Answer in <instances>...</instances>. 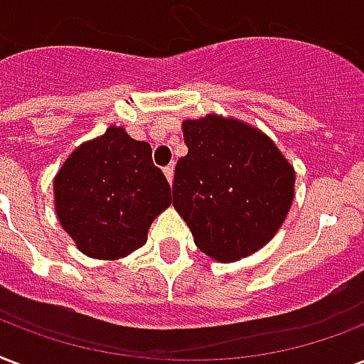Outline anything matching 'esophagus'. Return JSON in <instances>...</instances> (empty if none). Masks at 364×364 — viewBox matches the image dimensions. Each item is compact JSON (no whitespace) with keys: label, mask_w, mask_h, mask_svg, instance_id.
<instances>
[{"label":"esophagus","mask_w":364,"mask_h":364,"mask_svg":"<svg viewBox=\"0 0 364 364\" xmlns=\"http://www.w3.org/2000/svg\"><path fill=\"white\" fill-rule=\"evenodd\" d=\"M164 176H166V179H168V181H173V162H171V164H168L164 168Z\"/></svg>","instance_id":"1"}]
</instances>
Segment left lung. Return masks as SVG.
I'll return each mask as SVG.
<instances>
[{
	"label": "left lung",
	"mask_w": 364,
	"mask_h": 364,
	"mask_svg": "<svg viewBox=\"0 0 364 364\" xmlns=\"http://www.w3.org/2000/svg\"><path fill=\"white\" fill-rule=\"evenodd\" d=\"M173 208L200 251L232 262L276 236L294 198V170L259 128L205 115L183 121Z\"/></svg>",
	"instance_id": "8db88e82"
}]
</instances>
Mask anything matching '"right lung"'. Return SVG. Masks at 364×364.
I'll return each mask as SVG.
<instances>
[{"label": "right lung", "mask_w": 364, "mask_h": 364, "mask_svg": "<svg viewBox=\"0 0 364 364\" xmlns=\"http://www.w3.org/2000/svg\"><path fill=\"white\" fill-rule=\"evenodd\" d=\"M151 153L147 141L109 126L68 156L54 177V208L81 253L115 260L147 242L151 223L171 204Z\"/></svg>", "instance_id": "right-lung-1"}]
</instances>
